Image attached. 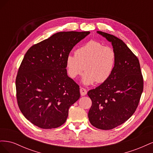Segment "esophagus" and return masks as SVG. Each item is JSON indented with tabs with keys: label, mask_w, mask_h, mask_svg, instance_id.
Instances as JSON below:
<instances>
[{
	"label": "esophagus",
	"mask_w": 153,
	"mask_h": 153,
	"mask_svg": "<svg viewBox=\"0 0 153 153\" xmlns=\"http://www.w3.org/2000/svg\"><path fill=\"white\" fill-rule=\"evenodd\" d=\"M80 92L81 96H85V95L87 94V91H86L85 88L81 87L80 89Z\"/></svg>",
	"instance_id": "34e87169"
}]
</instances>
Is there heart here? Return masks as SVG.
<instances>
[{
  "label": "heart",
  "mask_w": 153,
  "mask_h": 153,
  "mask_svg": "<svg viewBox=\"0 0 153 153\" xmlns=\"http://www.w3.org/2000/svg\"><path fill=\"white\" fill-rule=\"evenodd\" d=\"M117 54L109 46H104L98 41H88L75 51V54L69 53L66 58L68 75L71 78L80 75L85 85L106 82L112 75L116 65Z\"/></svg>",
  "instance_id": "obj_1"
}]
</instances>
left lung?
Here are the masks:
<instances>
[{
  "mask_svg": "<svg viewBox=\"0 0 153 153\" xmlns=\"http://www.w3.org/2000/svg\"><path fill=\"white\" fill-rule=\"evenodd\" d=\"M117 54L116 65L106 82L87 92L92 100L88 117L92 126L104 130L126 122L135 112L143 89L139 61L123 41L101 31Z\"/></svg>",
  "mask_w": 153,
  "mask_h": 153,
  "instance_id": "8db88e82",
  "label": "left lung"
}]
</instances>
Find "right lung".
<instances>
[{"label":"right lung","instance_id":"add662e5","mask_svg":"<svg viewBox=\"0 0 153 153\" xmlns=\"http://www.w3.org/2000/svg\"><path fill=\"white\" fill-rule=\"evenodd\" d=\"M90 32H60L27 50L16 78L18 105L23 115L43 129L61 126L80 88L67 75L66 58Z\"/></svg>","mask_w":153,"mask_h":153}]
</instances>
